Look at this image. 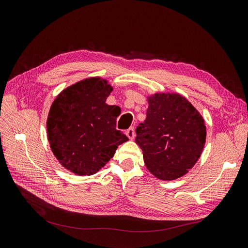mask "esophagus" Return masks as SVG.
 Returning <instances> with one entry per match:
<instances>
[{
    "mask_svg": "<svg viewBox=\"0 0 248 248\" xmlns=\"http://www.w3.org/2000/svg\"><path fill=\"white\" fill-rule=\"evenodd\" d=\"M125 135L128 137V139L130 140H133L135 138V128L133 126H131L130 128H127V130L125 131Z\"/></svg>",
    "mask_w": 248,
    "mask_h": 248,
    "instance_id": "1",
    "label": "esophagus"
}]
</instances>
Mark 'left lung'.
<instances>
[{
    "label": "left lung",
    "mask_w": 248,
    "mask_h": 248,
    "mask_svg": "<svg viewBox=\"0 0 248 248\" xmlns=\"http://www.w3.org/2000/svg\"><path fill=\"white\" fill-rule=\"evenodd\" d=\"M136 133L147 168L162 180L185 175L196 164L206 142L202 115L178 94L149 97L147 117Z\"/></svg>",
    "instance_id": "1"
}]
</instances>
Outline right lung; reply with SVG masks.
<instances>
[{"mask_svg":"<svg viewBox=\"0 0 248 248\" xmlns=\"http://www.w3.org/2000/svg\"><path fill=\"white\" fill-rule=\"evenodd\" d=\"M112 87L89 78L62 91L51 104L47 138L60 163L78 175L103 167L128 138L116 130L115 105L106 104Z\"/></svg>","mask_w":248,"mask_h":248,"instance_id":"add662e5","label":"right lung"}]
</instances>
